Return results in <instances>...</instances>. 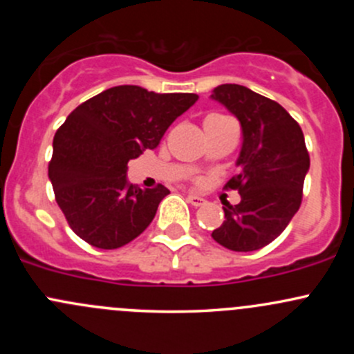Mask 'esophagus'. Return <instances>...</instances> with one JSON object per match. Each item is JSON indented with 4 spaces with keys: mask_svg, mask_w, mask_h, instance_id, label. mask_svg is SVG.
<instances>
[{
    "mask_svg": "<svg viewBox=\"0 0 354 354\" xmlns=\"http://www.w3.org/2000/svg\"><path fill=\"white\" fill-rule=\"evenodd\" d=\"M187 198H188V202H190L194 207H200V205H203V203H205V198L198 197V195H195V194H190Z\"/></svg>",
    "mask_w": 354,
    "mask_h": 354,
    "instance_id": "1",
    "label": "esophagus"
}]
</instances>
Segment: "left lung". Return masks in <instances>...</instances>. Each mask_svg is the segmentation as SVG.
<instances>
[{
    "instance_id": "8db88e82",
    "label": "left lung",
    "mask_w": 354,
    "mask_h": 354,
    "mask_svg": "<svg viewBox=\"0 0 354 354\" xmlns=\"http://www.w3.org/2000/svg\"><path fill=\"white\" fill-rule=\"evenodd\" d=\"M210 97L238 118L243 131L240 173L226 185L241 202H224V223L212 238L233 252L260 250L286 230L301 205L310 169L305 137L283 106L243 85L223 84Z\"/></svg>"
}]
</instances>
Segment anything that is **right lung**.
I'll return each mask as SVG.
<instances>
[{
  "mask_svg": "<svg viewBox=\"0 0 354 354\" xmlns=\"http://www.w3.org/2000/svg\"><path fill=\"white\" fill-rule=\"evenodd\" d=\"M197 99L118 85L68 114L53 140L48 173L77 236L95 248L114 250L147 230L169 190L128 183V160L156 149L169 124Z\"/></svg>",
  "mask_w": 354,
  "mask_h": 354,
  "instance_id": "right-lung-1",
  "label": "right lung"
}]
</instances>
